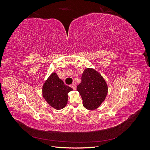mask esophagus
Listing matches in <instances>:
<instances>
[{
	"instance_id": "34e87169",
	"label": "esophagus",
	"mask_w": 150,
	"mask_h": 150,
	"mask_svg": "<svg viewBox=\"0 0 150 150\" xmlns=\"http://www.w3.org/2000/svg\"><path fill=\"white\" fill-rule=\"evenodd\" d=\"M71 88L73 89H76V83H75V82H74L73 83H72L71 85Z\"/></svg>"
}]
</instances>
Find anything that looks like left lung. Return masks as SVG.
Returning <instances> with one entry per match:
<instances>
[{"mask_svg": "<svg viewBox=\"0 0 150 150\" xmlns=\"http://www.w3.org/2000/svg\"><path fill=\"white\" fill-rule=\"evenodd\" d=\"M77 91L82 98L84 107L94 110L104 101L108 87L100 73L92 68H86L83 72L81 83L77 86Z\"/></svg>", "mask_w": 150, "mask_h": 150, "instance_id": "obj_1", "label": "left lung"}]
</instances>
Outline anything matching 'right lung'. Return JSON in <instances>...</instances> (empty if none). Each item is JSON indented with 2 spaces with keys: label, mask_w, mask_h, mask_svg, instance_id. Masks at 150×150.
I'll use <instances>...</instances> for the list:
<instances>
[{
  "label": "right lung",
  "mask_w": 150,
  "mask_h": 150,
  "mask_svg": "<svg viewBox=\"0 0 150 150\" xmlns=\"http://www.w3.org/2000/svg\"><path fill=\"white\" fill-rule=\"evenodd\" d=\"M71 91L72 89L59 78L56 72H52L43 84L42 96L50 106L59 110L67 105V94Z\"/></svg>",
  "instance_id": "right-lung-1"
}]
</instances>
